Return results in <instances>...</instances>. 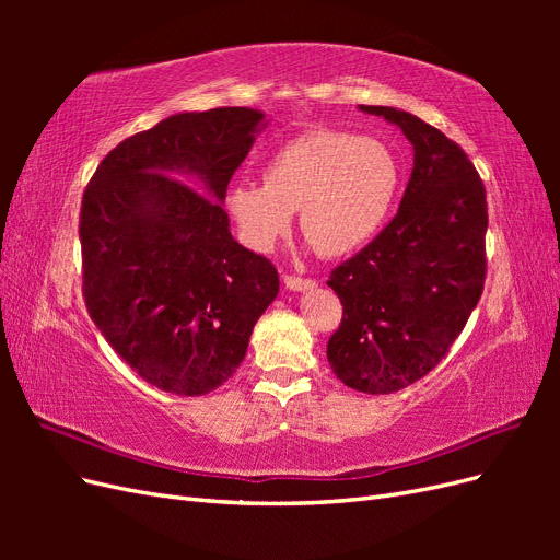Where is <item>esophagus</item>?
<instances>
[{
	"instance_id": "1",
	"label": "esophagus",
	"mask_w": 560,
	"mask_h": 560,
	"mask_svg": "<svg viewBox=\"0 0 560 560\" xmlns=\"http://www.w3.org/2000/svg\"><path fill=\"white\" fill-rule=\"evenodd\" d=\"M284 284L290 287V290L294 292H306V290H313V287L317 284L313 278H299V276H284Z\"/></svg>"
}]
</instances>
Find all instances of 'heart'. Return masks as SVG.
<instances>
[{"label": "heart", "mask_w": 560, "mask_h": 560, "mask_svg": "<svg viewBox=\"0 0 560 560\" xmlns=\"http://www.w3.org/2000/svg\"><path fill=\"white\" fill-rule=\"evenodd\" d=\"M399 189V163L374 138L317 128L284 142L264 182H238L226 208L241 241L268 254L301 212V231L327 257H343L383 229Z\"/></svg>", "instance_id": "1"}]
</instances>
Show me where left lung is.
I'll return each instance as SVG.
<instances>
[{
	"label": "left lung",
	"instance_id": "left-lung-1",
	"mask_svg": "<svg viewBox=\"0 0 560 560\" xmlns=\"http://www.w3.org/2000/svg\"><path fill=\"white\" fill-rule=\"evenodd\" d=\"M360 109L401 128L413 171L389 224L331 270L343 317L327 360L348 387L389 395L428 376L477 308L488 206L477 167L442 130L395 107Z\"/></svg>",
	"mask_w": 560,
	"mask_h": 560
}]
</instances>
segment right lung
Instances as JSON below:
<instances>
[{
    "label": "right lung",
    "mask_w": 560,
    "mask_h": 560,
    "mask_svg": "<svg viewBox=\"0 0 560 560\" xmlns=\"http://www.w3.org/2000/svg\"><path fill=\"white\" fill-rule=\"evenodd\" d=\"M261 121L249 107L175 114L116 144L83 191L89 315L163 393L198 397L226 383L278 296L276 266L233 241L222 208Z\"/></svg>",
    "instance_id": "add662e5"
}]
</instances>
